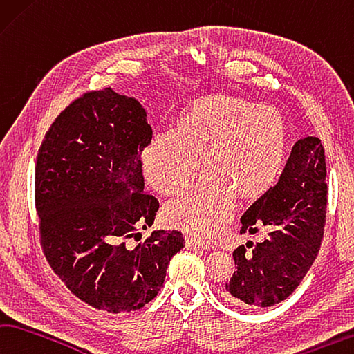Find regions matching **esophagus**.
Listing matches in <instances>:
<instances>
[{"label": "esophagus", "instance_id": "esophagus-1", "mask_svg": "<svg viewBox=\"0 0 354 354\" xmlns=\"http://www.w3.org/2000/svg\"><path fill=\"white\" fill-rule=\"evenodd\" d=\"M187 249H209V244L202 243L201 239H196L193 236H187Z\"/></svg>", "mask_w": 354, "mask_h": 354}]
</instances>
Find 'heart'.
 <instances>
[{
    "mask_svg": "<svg viewBox=\"0 0 354 354\" xmlns=\"http://www.w3.org/2000/svg\"><path fill=\"white\" fill-rule=\"evenodd\" d=\"M288 130L272 105H255L230 95H201L185 102L174 130L160 132L141 153L147 183L163 196H177L207 171L199 185L167 203L171 227L209 238L230 218L234 199L255 201L274 187L286 153Z\"/></svg>",
    "mask_w": 354,
    "mask_h": 354,
    "instance_id": "b5f03b06",
    "label": "heart"
}]
</instances>
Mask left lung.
<instances>
[{"instance_id":"obj_1","label":"left lung","mask_w":354,"mask_h":354,"mask_svg":"<svg viewBox=\"0 0 354 354\" xmlns=\"http://www.w3.org/2000/svg\"><path fill=\"white\" fill-rule=\"evenodd\" d=\"M325 151L317 136L295 142L280 180L241 218V233L266 232L233 252L228 297L241 306L268 308L286 300L317 257L326 218Z\"/></svg>"}]
</instances>
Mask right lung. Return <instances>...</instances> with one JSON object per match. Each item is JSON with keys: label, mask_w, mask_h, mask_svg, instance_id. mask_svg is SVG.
I'll list each match as a JSON object with an SVG mask.
<instances>
[{"label": "right lung", "mask_w": 354, "mask_h": 354, "mask_svg": "<svg viewBox=\"0 0 354 354\" xmlns=\"http://www.w3.org/2000/svg\"><path fill=\"white\" fill-rule=\"evenodd\" d=\"M152 140L146 111L111 88L86 91L55 118L35 165L40 244L71 292L107 313L157 297L180 232H152L158 201L145 193L141 153Z\"/></svg>", "instance_id": "right-lung-1"}]
</instances>
